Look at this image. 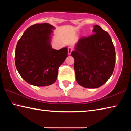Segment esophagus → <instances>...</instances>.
Here are the masks:
<instances>
[{
  "mask_svg": "<svg viewBox=\"0 0 131 131\" xmlns=\"http://www.w3.org/2000/svg\"><path fill=\"white\" fill-rule=\"evenodd\" d=\"M73 51V48L72 47H68V55H70L71 52H72Z\"/></svg>",
  "mask_w": 131,
  "mask_h": 131,
  "instance_id": "34e87169",
  "label": "esophagus"
}]
</instances>
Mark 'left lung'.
<instances>
[{
  "mask_svg": "<svg viewBox=\"0 0 131 131\" xmlns=\"http://www.w3.org/2000/svg\"><path fill=\"white\" fill-rule=\"evenodd\" d=\"M92 32L94 34L81 37L71 53L77 83L88 88L103 85L112 76L116 63L115 48L109 34L97 25L94 26Z\"/></svg>",
  "mask_w": 131,
  "mask_h": 131,
  "instance_id": "1",
  "label": "left lung"
}]
</instances>
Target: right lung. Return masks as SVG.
<instances>
[{
    "label": "right lung",
    "instance_id": "right-lung-1",
    "mask_svg": "<svg viewBox=\"0 0 131 131\" xmlns=\"http://www.w3.org/2000/svg\"><path fill=\"white\" fill-rule=\"evenodd\" d=\"M52 25L36 24L29 27L18 41L15 64L19 74L31 85H51L57 78L58 68L68 57V48H52Z\"/></svg>",
    "mask_w": 131,
    "mask_h": 131
}]
</instances>
